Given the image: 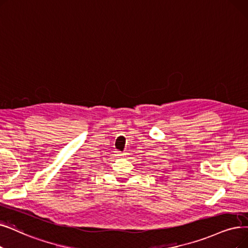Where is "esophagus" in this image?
I'll list each match as a JSON object with an SVG mask.
<instances>
[{
    "mask_svg": "<svg viewBox=\"0 0 248 248\" xmlns=\"http://www.w3.org/2000/svg\"><path fill=\"white\" fill-rule=\"evenodd\" d=\"M120 155H121V156H123V157H126V155H127V154H126V153H124H124H121V154H120Z\"/></svg>",
    "mask_w": 248,
    "mask_h": 248,
    "instance_id": "1",
    "label": "esophagus"
}]
</instances>
